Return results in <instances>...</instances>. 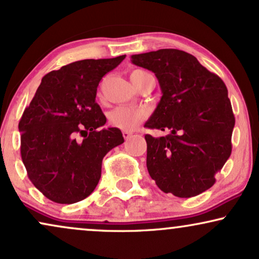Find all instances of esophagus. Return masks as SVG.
Returning <instances> with one entry per match:
<instances>
[{
  "mask_svg": "<svg viewBox=\"0 0 259 259\" xmlns=\"http://www.w3.org/2000/svg\"><path fill=\"white\" fill-rule=\"evenodd\" d=\"M122 136H123V138L127 140V139H130L131 137H132V133L128 132V131H123V132H122Z\"/></svg>",
  "mask_w": 259,
  "mask_h": 259,
  "instance_id": "34e87169",
  "label": "esophagus"
}]
</instances>
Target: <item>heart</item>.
Returning <instances> with one entry per match:
<instances>
[{"mask_svg":"<svg viewBox=\"0 0 259 259\" xmlns=\"http://www.w3.org/2000/svg\"><path fill=\"white\" fill-rule=\"evenodd\" d=\"M140 73H145L143 71H136L132 73L131 79H135L136 75ZM145 119V113L143 110L135 109L130 107H117L109 113V123L113 127L122 131H133L143 122Z\"/></svg>","mask_w":259,"mask_h":259,"instance_id":"b5f03b06","label":"heart"}]
</instances>
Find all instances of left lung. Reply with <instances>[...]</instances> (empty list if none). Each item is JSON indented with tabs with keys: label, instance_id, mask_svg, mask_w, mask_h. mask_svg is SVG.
Instances as JSON below:
<instances>
[{
	"label": "left lung",
	"instance_id": "left-lung-1",
	"mask_svg": "<svg viewBox=\"0 0 259 259\" xmlns=\"http://www.w3.org/2000/svg\"><path fill=\"white\" fill-rule=\"evenodd\" d=\"M132 63L154 72L161 101L146 128V167L159 190L180 198L198 196L215 184L232 152L235 117L227 86L191 54L178 49L132 55Z\"/></svg>",
	"mask_w": 259,
	"mask_h": 259
}]
</instances>
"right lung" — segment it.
Listing matches in <instances>:
<instances>
[{
    "label": "right lung",
    "instance_id": "right-lung-1",
    "mask_svg": "<svg viewBox=\"0 0 259 259\" xmlns=\"http://www.w3.org/2000/svg\"><path fill=\"white\" fill-rule=\"evenodd\" d=\"M124 57L81 60L49 72L25 108L19 121L21 158L31 183L48 199L73 204L90 196L103 157L123 143L119 128L98 130L107 117L96 94Z\"/></svg>",
    "mask_w": 259,
    "mask_h": 259
}]
</instances>
